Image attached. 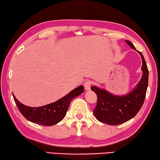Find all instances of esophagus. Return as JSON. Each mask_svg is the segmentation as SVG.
Wrapping results in <instances>:
<instances>
[{
	"label": "esophagus",
	"instance_id": "esophagus-1",
	"mask_svg": "<svg viewBox=\"0 0 160 160\" xmlns=\"http://www.w3.org/2000/svg\"><path fill=\"white\" fill-rule=\"evenodd\" d=\"M91 85H92V82L91 80L86 81V82H84V88L86 90H87V91L90 90Z\"/></svg>",
	"mask_w": 160,
	"mask_h": 160
}]
</instances>
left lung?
I'll list each match as a JSON object with an SVG mask.
<instances>
[{"instance_id":"8db88e82","label":"left lung","mask_w":160,"mask_h":160,"mask_svg":"<svg viewBox=\"0 0 160 160\" xmlns=\"http://www.w3.org/2000/svg\"><path fill=\"white\" fill-rule=\"evenodd\" d=\"M126 42L136 50L129 41ZM142 58V77L136 88L128 95L116 96L104 89L92 86L91 90L97 95V105L93 110L95 117L98 121L110 125H119L133 118L141 110L146 96L148 85V72L143 55Z\"/></svg>"}]
</instances>
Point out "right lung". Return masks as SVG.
Masks as SVG:
<instances>
[{"label": "right lung", "mask_w": 160, "mask_h": 160, "mask_svg": "<svg viewBox=\"0 0 160 160\" xmlns=\"http://www.w3.org/2000/svg\"><path fill=\"white\" fill-rule=\"evenodd\" d=\"M83 91V86H80L58 101L38 108L24 105L19 102L15 96L13 98L19 112L27 120L39 125L52 126L63 119L70 102L74 98L82 94Z\"/></svg>", "instance_id": "1"}]
</instances>
